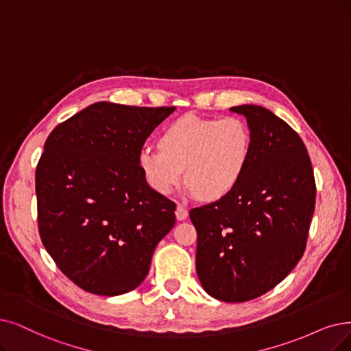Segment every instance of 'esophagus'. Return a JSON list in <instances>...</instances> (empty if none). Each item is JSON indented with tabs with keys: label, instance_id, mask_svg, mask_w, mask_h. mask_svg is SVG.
<instances>
[{
	"label": "esophagus",
	"instance_id": "1",
	"mask_svg": "<svg viewBox=\"0 0 351 351\" xmlns=\"http://www.w3.org/2000/svg\"><path fill=\"white\" fill-rule=\"evenodd\" d=\"M187 216H189L187 208L183 207L181 204H178L177 208H176V217H177V220H184V219H187Z\"/></svg>",
	"mask_w": 351,
	"mask_h": 351
}]
</instances>
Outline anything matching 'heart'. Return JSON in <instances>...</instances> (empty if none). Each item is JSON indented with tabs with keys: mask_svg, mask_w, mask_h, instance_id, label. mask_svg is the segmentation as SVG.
Returning <instances> with one entry per match:
<instances>
[{
	"mask_svg": "<svg viewBox=\"0 0 351 351\" xmlns=\"http://www.w3.org/2000/svg\"><path fill=\"white\" fill-rule=\"evenodd\" d=\"M252 156V132L236 117L187 115L162 130L158 147H144L138 164L152 190L168 194L184 180L191 193L217 200L239 184Z\"/></svg>",
	"mask_w": 351,
	"mask_h": 351,
	"instance_id": "obj_1",
	"label": "heart"
}]
</instances>
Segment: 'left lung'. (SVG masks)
Wrapping results in <instances>:
<instances>
[{
	"instance_id": "left-lung-1",
	"label": "left lung",
	"mask_w": 351,
	"mask_h": 351,
	"mask_svg": "<svg viewBox=\"0 0 351 351\" xmlns=\"http://www.w3.org/2000/svg\"><path fill=\"white\" fill-rule=\"evenodd\" d=\"M252 156L228 195L190 210L197 230L195 271L204 291L224 302L263 295L304 255L315 208V180L300 135L269 109L241 105Z\"/></svg>"
}]
</instances>
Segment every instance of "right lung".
I'll return each instance as SVG.
<instances>
[{
  "instance_id": "obj_1",
  "label": "right lung",
  "mask_w": 351,
  "mask_h": 351,
  "mask_svg": "<svg viewBox=\"0 0 351 351\" xmlns=\"http://www.w3.org/2000/svg\"><path fill=\"white\" fill-rule=\"evenodd\" d=\"M96 102L49 135L36 170L41 242L82 289L115 297L148 275L176 203L139 168L145 139L174 112Z\"/></svg>"
}]
</instances>
